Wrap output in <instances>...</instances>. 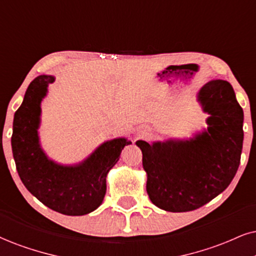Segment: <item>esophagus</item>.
Listing matches in <instances>:
<instances>
[{"mask_svg":"<svg viewBox=\"0 0 256 256\" xmlns=\"http://www.w3.org/2000/svg\"><path fill=\"white\" fill-rule=\"evenodd\" d=\"M142 134H147V133H146V132H144V133H142Z\"/></svg>","mask_w":256,"mask_h":256,"instance_id":"34e87169","label":"esophagus"}]
</instances>
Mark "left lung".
Segmentation results:
<instances>
[{
	"label": "left lung",
	"mask_w": 256,
	"mask_h": 256,
	"mask_svg": "<svg viewBox=\"0 0 256 256\" xmlns=\"http://www.w3.org/2000/svg\"><path fill=\"white\" fill-rule=\"evenodd\" d=\"M206 128L188 138L136 141L156 206L186 212L203 206L228 188L238 172L244 144V110L230 83L214 80L197 94Z\"/></svg>",
	"instance_id": "left-lung-1"
}]
</instances>
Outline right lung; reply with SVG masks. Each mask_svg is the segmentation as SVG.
Wrapping results in <instances>:
<instances>
[{
	"label": "right lung",
	"instance_id": "right-lung-1",
	"mask_svg": "<svg viewBox=\"0 0 256 256\" xmlns=\"http://www.w3.org/2000/svg\"><path fill=\"white\" fill-rule=\"evenodd\" d=\"M54 76L41 74L30 84L12 122V150L18 176L26 188L50 209L68 216H83L102 204L106 176L120 160L127 138L104 141L84 160L65 165L41 147V102Z\"/></svg>",
	"mask_w": 256,
	"mask_h": 256
}]
</instances>
